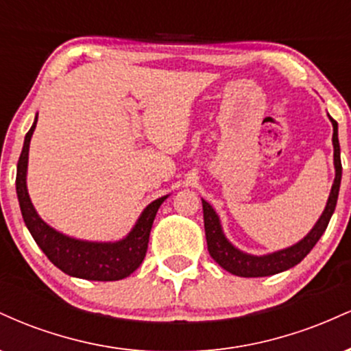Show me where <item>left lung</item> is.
Wrapping results in <instances>:
<instances>
[{
	"instance_id": "1",
	"label": "left lung",
	"mask_w": 351,
	"mask_h": 351,
	"mask_svg": "<svg viewBox=\"0 0 351 351\" xmlns=\"http://www.w3.org/2000/svg\"><path fill=\"white\" fill-rule=\"evenodd\" d=\"M333 125V158H335V181H333L332 193L328 196L327 208H325L324 215L317 221L312 231L308 232L300 243H297L292 247L284 249V251L269 254V256H249L237 251L229 244V241L224 237L223 231H221L219 217L215 213L206 201L203 199V215H204V231H206V243L208 251L211 254L213 259L228 272L234 274L239 277H265L279 274L282 271L293 267L304 259L307 254L312 251L313 245L320 239L322 234L327 229L330 217H332L333 211H335L338 191H340V181H341V160H340V143H338V123L330 117Z\"/></svg>"
}]
</instances>
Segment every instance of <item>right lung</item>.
I'll return each mask as SVG.
<instances>
[{"label":"right lung","mask_w":351,"mask_h":351,"mask_svg":"<svg viewBox=\"0 0 351 351\" xmlns=\"http://www.w3.org/2000/svg\"><path fill=\"white\" fill-rule=\"evenodd\" d=\"M38 123L36 117L33 127L24 138L23 152L18 160V171H16V193H18L19 208L31 236L36 244L43 249L47 259L60 271L69 274L72 277H80L87 280H120L130 276L138 265L142 264L148 249V237L153 226L156 211L160 204L167 199V196L153 201L140 216L138 223L132 229V232L123 241L114 244L84 243L60 234L46 223L34 211L29 195L26 189V168L27 152L33 132Z\"/></svg>","instance_id":"obj_1"}]
</instances>
